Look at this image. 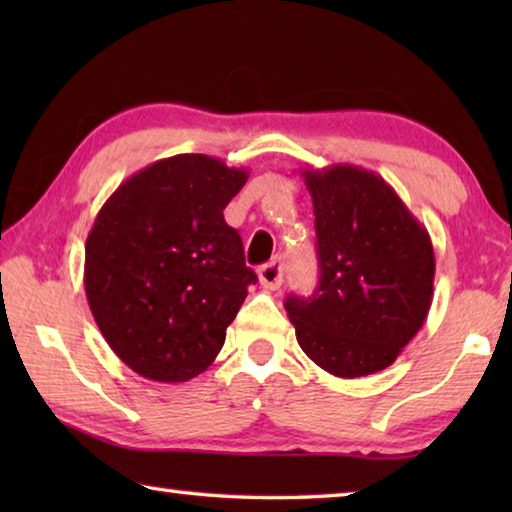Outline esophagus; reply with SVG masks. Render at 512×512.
Listing matches in <instances>:
<instances>
[{
    "label": "esophagus",
    "mask_w": 512,
    "mask_h": 512,
    "mask_svg": "<svg viewBox=\"0 0 512 512\" xmlns=\"http://www.w3.org/2000/svg\"><path fill=\"white\" fill-rule=\"evenodd\" d=\"M259 282H262V287L266 289H280L282 287V280H284V264L282 259H273V262L264 264L259 268Z\"/></svg>",
    "instance_id": "34e87169"
}]
</instances>
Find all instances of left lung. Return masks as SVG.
<instances>
[{
  "label": "left lung",
  "instance_id": "left-lung-1",
  "mask_svg": "<svg viewBox=\"0 0 512 512\" xmlns=\"http://www.w3.org/2000/svg\"><path fill=\"white\" fill-rule=\"evenodd\" d=\"M316 214L318 289L289 296V320L307 357L354 379L391 366L427 320L431 237L395 189L354 164L302 169Z\"/></svg>",
  "mask_w": 512,
  "mask_h": 512
}]
</instances>
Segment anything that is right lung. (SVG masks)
Here are the masks:
<instances>
[{
  "mask_svg": "<svg viewBox=\"0 0 512 512\" xmlns=\"http://www.w3.org/2000/svg\"><path fill=\"white\" fill-rule=\"evenodd\" d=\"M248 171L180 153L124 180L85 241V296L112 352L151 381L212 366L248 287L244 244L223 210Z\"/></svg>",
  "mask_w": 512,
  "mask_h": 512,
  "instance_id": "1",
  "label": "right lung"
}]
</instances>
